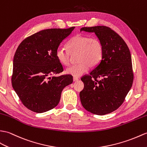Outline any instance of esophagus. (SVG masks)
<instances>
[{
	"label": "esophagus",
	"instance_id": "1",
	"mask_svg": "<svg viewBox=\"0 0 147 147\" xmlns=\"http://www.w3.org/2000/svg\"><path fill=\"white\" fill-rule=\"evenodd\" d=\"M78 80H79V78H76V77L73 78V81H77Z\"/></svg>",
	"mask_w": 147,
	"mask_h": 147
}]
</instances>
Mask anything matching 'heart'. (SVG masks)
<instances>
[{
    "label": "heart",
    "mask_w": 147,
    "mask_h": 147,
    "mask_svg": "<svg viewBox=\"0 0 147 147\" xmlns=\"http://www.w3.org/2000/svg\"><path fill=\"white\" fill-rule=\"evenodd\" d=\"M67 51L59 47L56 51L57 60L67 66L70 62V54L78 53L79 63L68 67L66 72L74 77H80L89 70L90 66H95L101 61L103 54V47L96 37L77 34L71 37L67 44Z\"/></svg>",
    "instance_id": "1"
}]
</instances>
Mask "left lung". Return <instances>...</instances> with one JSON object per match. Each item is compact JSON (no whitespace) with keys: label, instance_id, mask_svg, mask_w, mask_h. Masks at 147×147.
Instances as JSON below:
<instances>
[{"label":"left lung","instance_id":"8db88e82","mask_svg":"<svg viewBox=\"0 0 147 147\" xmlns=\"http://www.w3.org/2000/svg\"><path fill=\"white\" fill-rule=\"evenodd\" d=\"M81 31L94 32L103 47L100 63L81 78L84 89L80 93L83 107L88 111L104 115L115 111L125 101L134 81L131 54L125 40L107 26L82 27ZM101 77L102 80H98Z\"/></svg>","mask_w":147,"mask_h":147}]
</instances>
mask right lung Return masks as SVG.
I'll use <instances>...</instances> for the list:
<instances>
[{
    "label": "right lung",
    "mask_w": 147,
    "mask_h": 147,
    "mask_svg": "<svg viewBox=\"0 0 147 147\" xmlns=\"http://www.w3.org/2000/svg\"><path fill=\"white\" fill-rule=\"evenodd\" d=\"M74 29H47L26 37L19 44L13 60L12 85L22 104L41 113L59 103L61 92L73 83V76L64 74L56 51Z\"/></svg>",
    "instance_id": "1"
}]
</instances>
